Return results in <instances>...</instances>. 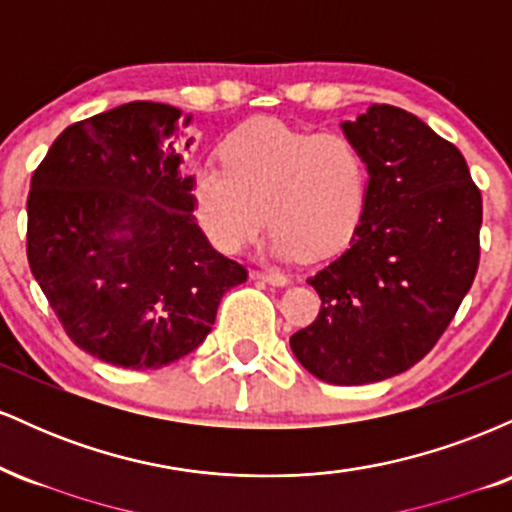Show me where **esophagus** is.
Returning <instances> with one entry per match:
<instances>
[{
  "label": "esophagus",
  "instance_id": "1",
  "mask_svg": "<svg viewBox=\"0 0 512 512\" xmlns=\"http://www.w3.org/2000/svg\"><path fill=\"white\" fill-rule=\"evenodd\" d=\"M252 279L267 281V284H272V286H289V276H284L279 272H262V269H255V272H252Z\"/></svg>",
  "mask_w": 512,
  "mask_h": 512
}]
</instances>
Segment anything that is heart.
<instances>
[{
  "label": "heart",
  "instance_id": "b5f03b06",
  "mask_svg": "<svg viewBox=\"0 0 512 512\" xmlns=\"http://www.w3.org/2000/svg\"><path fill=\"white\" fill-rule=\"evenodd\" d=\"M368 190V163L349 137L255 120L221 144V168L195 170L192 207L221 252L248 248L269 219L276 257L322 260L351 243Z\"/></svg>",
  "mask_w": 512,
  "mask_h": 512
}]
</instances>
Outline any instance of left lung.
I'll use <instances>...</instances> for the list:
<instances>
[{
    "label": "left lung",
    "mask_w": 512,
    "mask_h": 512,
    "mask_svg": "<svg viewBox=\"0 0 512 512\" xmlns=\"http://www.w3.org/2000/svg\"><path fill=\"white\" fill-rule=\"evenodd\" d=\"M342 129L368 163V207L349 248L308 279L322 305L291 349L325 383L368 385L448 330L477 276L481 192L460 149L407 110L373 103Z\"/></svg>",
    "instance_id": "8db88e82"
}]
</instances>
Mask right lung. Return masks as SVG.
Returning <instances> with one entry per match:
<instances>
[{
	"instance_id": "1",
	"label": "right lung",
	"mask_w": 512,
	"mask_h": 512,
	"mask_svg": "<svg viewBox=\"0 0 512 512\" xmlns=\"http://www.w3.org/2000/svg\"><path fill=\"white\" fill-rule=\"evenodd\" d=\"M180 115L134 101L74 122L31 180V272L69 339L113 366L161 368L195 351L223 293L248 279L192 214Z\"/></svg>"
}]
</instances>
